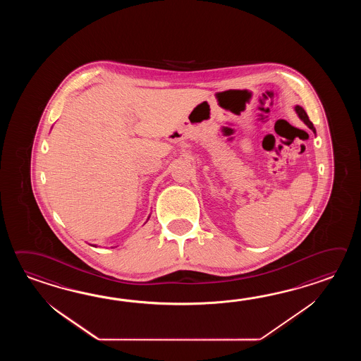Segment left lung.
<instances>
[{
	"mask_svg": "<svg viewBox=\"0 0 361 361\" xmlns=\"http://www.w3.org/2000/svg\"><path fill=\"white\" fill-rule=\"evenodd\" d=\"M295 112H297V115L300 116V120L303 121V123H306L307 126L311 129V130L314 131V134H316V130H314V123L310 121V118H308V116H307L306 112H305V109L300 107V106H295Z\"/></svg>",
	"mask_w": 361,
	"mask_h": 361,
	"instance_id": "8db88e82",
	"label": "left lung"
}]
</instances>
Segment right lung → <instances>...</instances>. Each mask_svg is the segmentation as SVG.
<instances>
[{"label": "right lung", "instance_id": "add662e5", "mask_svg": "<svg viewBox=\"0 0 361 361\" xmlns=\"http://www.w3.org/2000/svg\"><path fill=\"white\" fill-rule=\"evenodd\" d=\"M148 219H149V216H148ZM148 219H147V221H148Z\"/></svg>", "mask_w": 361, "mask_h": 361}]
</instances>
